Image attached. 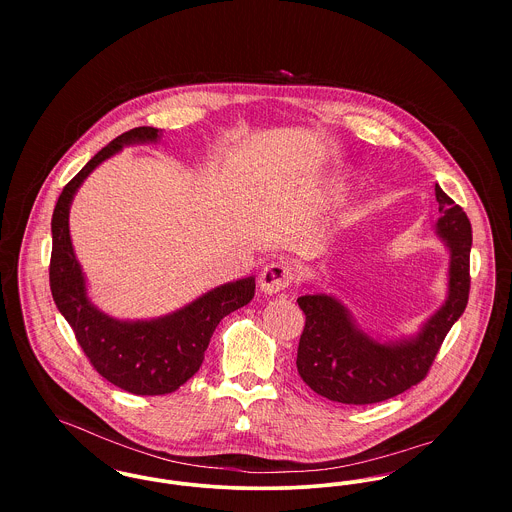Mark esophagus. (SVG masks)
I'll use <instances>...</instances> for the list:
<instances>
[{"mask_svg": "<svg viewBox=\"0 0 512 512\" xmlns=\"http://www.w3.org/2000/svg\"><path fill=\"white\" fill-rule=\"evenodd\" d=\"M293 282V270L286 262H272L260 274V292L264 295L284 292Z\"/></svg>", "mask_w": 512, "mask_h": 512, "instance_id": "obj_1", "label": "esophagus"}]
</instances>
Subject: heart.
Segmentation results:
<instances>
[{
	"instance_id": "1",
	"label": "heart",
	"mask_w": 512,
	"mask_h": 512,
	"mask_svg": "<svg viewBox=\"0 0 512 512\" xmlns=\"http://www.w3.org/2000/svg\"><path fill=\"white\" fill-rule=\"evenodd\" d=\"M339 179L337 177H329V179H325V183H323V187H321V193H323V197L325 199H329L331 195H335L337 193V189H339Z\"/></svg>"
}]
</instances>
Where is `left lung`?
I'll list each match as a JSON object with an SVG mask.
<instances>
[{"label":"left lung","instance_id":"1","mask_svg":"<svg viewBox=\"0 0 512 512\" xmlns=\"http://www.w3.org/2000/svg\"><path fill=\"white\" fill-rule=\"evenodd\" d=\"M441 217L434 228L447 262V295L416 333L380 339L357 323L347 303L317 288L297 297L305 327L297 347V372L323 398L341 404H374L402 394L430 370L439 347L469 299L471 222L436 185Z\"/></svg>","mask_w":512,"mask_h":512}]
</instances>
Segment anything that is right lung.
I'll list each match as a JSON object with an SVG mask.
<instances>
[{"mask_svg":"<svg viewBox=\"0 0 512 512\" xmlns=\"http://www.w3.org/2000/svg\"><path fill=\"white\" fill-rule=\"evenodd\" d=\"M163 130L134 128L102 147L63 189L53 220L51 292L57 309L92 366L114 386L138 394L175 392L203 365L205 351L222 317L248 305L256 292V276L220 284L187 305L151 319H118L98 309L71 240V205L86 177L124 147L157 144Z\"/></svg>","mask_w":512,"mask_h":512,"instance_id":"obj_1","label":"right lung"}]
</instances>
